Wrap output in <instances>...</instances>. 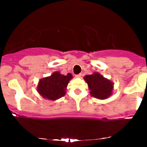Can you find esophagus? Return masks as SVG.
Wrapping results in <instances>:
<instances>
[{"instance_id":"esophagus-1","label":"esophagus","mask_w":147,"mask_h":147,"mask_svg":"<svg viewBox=\"0 0 147 147\" xmlns=\"http://www.w3.org/2000/svg\"><path fill=\"white\" fill-rule=\"evenodd\" d=\"M82 74H78V75H75V77H77V78H79V77H82Z\"/></svg>"}]
</instances>
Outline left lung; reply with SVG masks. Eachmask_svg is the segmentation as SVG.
Returning <instances> with one entry per match:
<instances>
[{"label":"left lung","instance_id":"8db88e82","mask_svg":"<svg viewBox=\"0 0 147 147\" xmlns=\"http://www.w3.org/2000/svg\"><path fill=\"white\" fill-rule=\"evenodd\" d=\"M84 79L90 90V95L94 97L104 99L112 94L113 84L109 79H105L99 73L86 75Z\"/></svg>","mask_w":147,"mask_h":147}]
</instances>
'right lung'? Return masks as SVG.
<instances>
[{
  "label": "right lung",
  "instance_id": "right-lung-1",
  "mask_svg": "<svg viewBox=\"0 0 147 147\" xmlns=\"http://www.w3.org/2000/svg\"><path fill=\"white\" fill-rule=\"evenodd\" d=\"M72 78L70 73L65 76L59 72H55L50 77L39 81L37 90L43 98L56 100L63 97L69 81Z\"/></svg>",
  "mask_w": 147,
  "mask_h": 147
}]
</instances>
